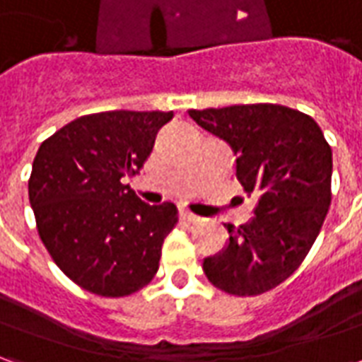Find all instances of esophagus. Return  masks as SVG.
<instances>
[{"label":"esophagus","mask_w":362,"mask_h":362,"mask_svg":"<svg viewBox=\"0 0 362 362\" xmlns=\"http://www.w3.org/2000/svg\"><path fill=\"white\" fill-rule=\"evenodd\" d=\"M178 215H180L182 221H188V223H199V221H202V217H199V215L188 211V209H184V207H180Z\"/></svg>","instance_id":"34e87169"}]
</instances>
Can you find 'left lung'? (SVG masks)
<instances>
[{"mask_svg":"<svg viewBox=\"0 0 362 362\" xmlns=\"http://www.w3.org/2000/svg\"><path fill=\"white\" fill-rule=\"evenodd\" d=\"M233 147L236 178L258 199L254 219L227 225V248L204 259L207 279L235 296L272 291L298 269L332 204V147L304 112L281 104L189 110Z\"/></svg>","mask_w":362,"mask_h":362,"instance_id":"8db88e82","label":"left lung"}]
</instances>
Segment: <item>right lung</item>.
I'll list each match as a JSON object with an SVG mask.
<instances>
[{"instance_id": "add662e5", "label": "right lung", "mask_w": 362, "mask_h": 362, "mask_svg": "<svg viewBox=\"0 0 362 362\" xmlns=\"http://www.w3.org/2000/svg\"><path fill=\"white\" fill-rule=\"evenodd\" d=\"M173 112L112 110L69 122L42 141L28 178L38 236L56 266L93 295L118 298L149 285L166 235L170 202L143 204L122 182L149 158Z\"/></svg>"}]
</instances>
